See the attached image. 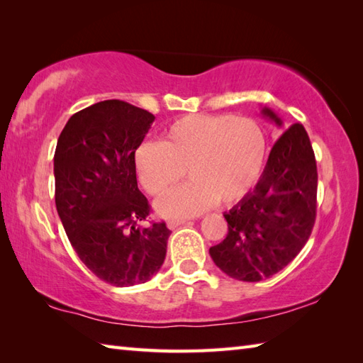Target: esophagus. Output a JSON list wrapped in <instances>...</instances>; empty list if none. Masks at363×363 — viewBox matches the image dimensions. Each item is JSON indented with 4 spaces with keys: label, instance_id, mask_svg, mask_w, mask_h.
Instances as JSON below:
<instances>
[{
    "label": "esophagus",
    "instance_id": "1",
    "mask_svg": "<svg viewBox=\"0 0 363 363\" xmlns=\"http://www.w3.org/2000/svg\"><path fill=\"white\" fill-rule=\"evenodd\" d=\"M187 223V220H169L168 223H167V226L169 228V229H176V228H179V226H182V225H186Z\"/></svg>",
    "mask_w": 363,
    "mask_h": 363
}]
</instances>
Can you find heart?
Returning <instances> with one entry per match:
<instances>
[{
	"mask_svg": "<svg viewBox=\"0 0 363 363\" xmlns=\"http://www.w3.org/2000/svg\"><path fill=\"white\" fill-rule=\"evenodd\" d=\"M267 138L256 120L234 115H187L169 125L162 142L137 146L134 164L143 189L164 196L186 176L190 182L157 203L165 218L198 215L215 203L234 204L256 186Z\"/></svg>",
	"mask_w": 363,
	"mask_h": 363,
	"instance_id": "obj_1",
	"label": "heart"
}]
</instances>
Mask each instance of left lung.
Segmentation results:
<instances>
[{
	"instance_id": "8db88e82",
	"label": "left lung",
	"mask_w": 363,
	"mask_h": 363,
	"mask_svg": "<svg viewBox=\"0 0 363 363\" xmlns=\"http://www.w3.org/2000/svg\"><path fill=\"white\" fill-rule=\"evenodd\" d=\"M262 115L282 128L272 109L264 107ZM317 181L309 135L295 123L277 138L254 190L225 212L228 235L209 250L215 265L245 282L267 279L287 267L312 234Z\"/></svg>"
}]
</instances>
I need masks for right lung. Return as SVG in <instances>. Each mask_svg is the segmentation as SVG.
<instances>
[{"label": "right lung", "instance_id": "1", "mask_svg": "<svg viewBox=\"0 0 363 363\" xmlns=\"http://www.w3.org/2000/svg\"><path fill=\"white\" fill-rule=\"evenodd\" d=\"M154 115L120 99L89 106L67 121L54 154L56 209L73 250L115 287L143 284L165 260L172 230L145 228L150 203L137 187L134 154Z\"/></svg>", "mask_w": 363, "mask_h": 363}]
</instances>
